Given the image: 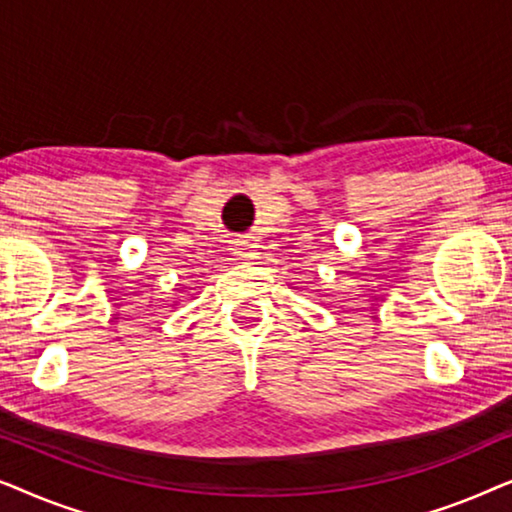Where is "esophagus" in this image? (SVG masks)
<instances>
[{"label": "esophagus", "instance_id": "1", "mask_svg": "<svg viewBox=\"0 0 512 512\" xmlns=\"http://www.w3.org/2000/svg\"><path fill=\"white\" fill-rule=\"evenodd\" d=\"M235 254L240 256V258H244V261H249V258H254V256H256V244L251 242V240H242V242H237Z\"/></svg>", "mask_w": 512, "mask_h": 512}]
</instances>
